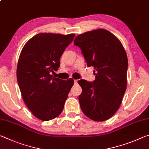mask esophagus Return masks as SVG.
Listing matches in <instances>:
<instances>
[{"label":"esophagus","mask_w":149,"mask_h":149,"mask_svg":"<svg viewBox=\"0 0 149 149\" xmlns=\"http://www.w3.org/2000/svg\"><path fill=\"white\" fill-rule=\"evenodd\" d=\"M74 82H75V84H77V80H74Z\"/></svg>","instance_id":"esophagus-1"}]
</instances>
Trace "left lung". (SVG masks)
<instances>
[{
	"instance_id": "8db88e82",
	"label": "left lung",
	"mask_w": 149,
	"mask_h": 149,
	"mask_svg": "<svg viewBox=\"0 0 149 149\" xmlns=\"http://www.w3.org/2000/svg\"><path fill=\"white\" fill-rule=\"evenodd\" d=\"M88 66L94 67L93 82L81 79V109L96 122L109 119L120 108L127 87V57L119 39L112 33L98 29L80 34L74 39Z\"/></svg>"
}]
</instances>
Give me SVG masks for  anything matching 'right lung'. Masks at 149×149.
Returning a JSON list of instances; mask_svg holds the SVG:
<instances>
[{
  "label": "right lung",
  "mask_w": 149,
  "mask_h": 149,
  "mask_svg": "<svg viewBox=\"0 0 149 149\" xmlns=\"http://www.w3.org/2000/svg\"><path fill=\"white\" fill-rule=\"evenodd\" d=\"M75 34L42 33L30 39L20 53L17 81L25 104L35 117L42 121L61 114L74 84L52 77L60 67V58L72 42Z\"/></svg>",
  "instance_id": "add662e5"
}]
</instances>
